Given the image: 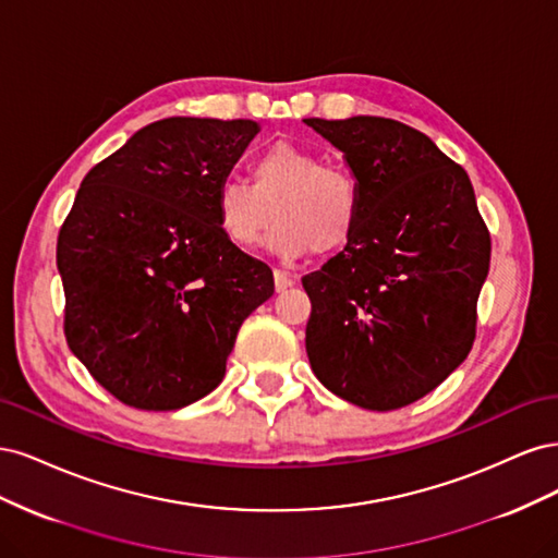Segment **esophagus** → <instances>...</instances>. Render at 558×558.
I'll use <instances>...</instances> for the list:
<instances>
[{"instance_id": "obj_1", "label": "esophagus", "mask_w": 558, "mask_h": 558, "mask_svg": "<svg viewBox=\"0 0 558 558\" xmlns=\"http://www.w3.org/2000/svg\"><path fill=\"white\" fill-rule=\"evenodd\" d=\"M293 283H295V277H293V275L283 272V269H275V289H277L279 293L286 291V289H291Z\"/></svg>"}]
</instances>
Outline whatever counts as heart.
<instances>
[{
	"instance_id": "1",
	"label": "heart",
	"mask_w": 558,
	"mask_h": 558,
	"mask_svg": "<svg viewBox=\"0 0 558 558\" xmlns=\"http://www.w3.org/2000/svg\"><path fill=\"white\" fill-rule=\"evenodd\" d=\"M216 226L238 248L260 244L275 214L269 246L283 258L332 253L356 238L363 191L347 167L324 165L316 150L277 142L253 158L248 183L228 179L214 197Z\"/></svg>"
}]
</instances>
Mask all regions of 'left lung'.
<instances>
[{"label": "left lung", "mask_w": 558, "mask_h": 558, "mask_svg": "<svg viewBox=\"0 0 558 558\" xmlns=\"http://www.w3.org/2000/svg\"><path fill=\"white\" fill-rule=\"evenodd\" d=\"M305 123L342 150L363 191L356 238L302 277L307 356L335 396L391 412L465 361L492 238L468 172L424 132L381 116Z\"/></svg>", "instance_id": "1"}]
</instances>
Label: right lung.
Listing matches in <instances>:
<instances>
[{"instance_id": "1", "label": "right lung", "mask_w": 558, "mask_h": 558, "mask_svg": "<svg viewBox=\"0 0 558 558\" xmlns=\"http://www.w3.org/2000/svg\"><path fill=\"white\" fill-rule=\"evenodd\" d=\"M258 123L162 118L81 181L58 234L64 337L130 408H185L223 381L272 269L232 246L214 197Z\"/></svg>"}]
</instances>
